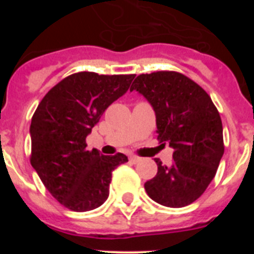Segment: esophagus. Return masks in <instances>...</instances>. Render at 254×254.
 <instances>
[{
	"label": "esophagus",
	"instance_id": "obj_1",
	"mask_svg": "<svg viewBox=\"0 0 254 254\" xmlns=\"http://www.w3.org/2000/svg\"><path fill=\"white\" fill-rule=\"evenodd\" d=\"M140 160H141V159L138 158V156H129V161H131V163H133V164L138 163Z\"/></svg>",
	"mask_w": 254,
	"mask_h": 254
}]
</instances>
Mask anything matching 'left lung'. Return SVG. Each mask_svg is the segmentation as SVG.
I'll use <instances>...</instances> for the list:
<instances>
[{
    "mask_svg": "<svg viewBox=\"0 0 254 254\" xmlns=\"http://www.w3.org/2000/svg\"><path fill=\"white\" fill-rule=\"evenodd\" d=\"M137 90L156 114L158 140L173 147L172 165H161L145 183L146 193L167 207L194 202L216 174L224 154L223 123L210 95L198 84L176 71L138 75Z\"/></svg>",
    "mask_w": 254,
    "mask_h": 254,
    "instance_id": "obj_1",
    "label": "left lung"
}]
</instances>
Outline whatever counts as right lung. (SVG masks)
<instances>
[{
	"instance_id": "add662e5",
	"label": "right lung",
	"mask_w": 254,
	"mask_h": 254,
	"mask_svg": "<svg viewBox=\"0 0 254 254\" xmlns=\"http://www.w3.org/2000/svg\"><path fill=\"white\" fill-rule=\"evenodd\" d=\"M134 75L76 72L44 95L30 125V164L49 193L76 212L99 207L109 196L112 172L125 154L86 150V136L109 105L128 90Z\"/></svg>"
}]
</instances>
